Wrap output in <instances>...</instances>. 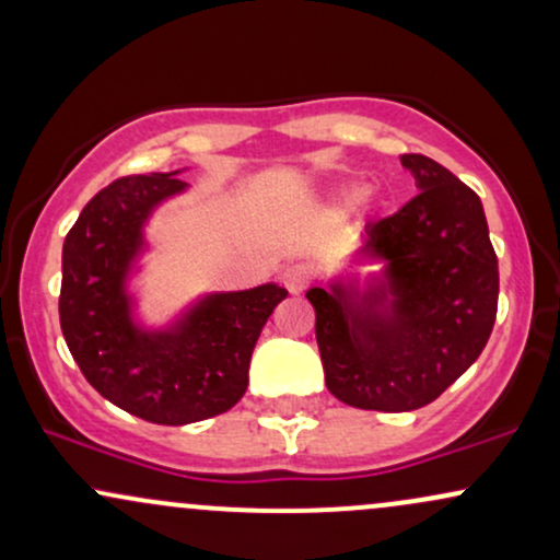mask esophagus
<instances>
[{"mask_svg": "<svg viewBox=\"0 0 560 560\" xmlns=\"http://www.w3.org/2000/svg\"><path fill=\"white\" fill-rule=\"evenodd\" d=\"M313 279H316V271L307 262H292V266L284 268V287L292 294L305 292L313 284Z\"/></svg>", "mask_w": 560, "mask_h": 560, "instance_id": "esophagus-1", "label": "esophagus"}]
</instances>
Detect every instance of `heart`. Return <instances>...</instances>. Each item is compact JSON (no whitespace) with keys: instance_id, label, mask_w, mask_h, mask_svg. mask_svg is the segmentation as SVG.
Instances as JSON below:
<instances>
[{"instance_id":"obj_1","label":"heart","mask_w":560,"mask_h":560,"mask_svg":"<svg viewBox=\"0 0 560 560\" xmlns=\"http://www.w3.org/2000/svg\"><path fill=\"white\" fill-rule=\"evenodd\" d=\"M345 197H350V195H347V191H345Z\"/></svg>"}]
</instances>
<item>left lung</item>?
<instances>
[{
  "label": "left lung",
  "instance_id": "8db88e82",
  "mask_svg": "<svg viewBox=\"0 0 560 560\" xmlns=\"http://www.w3.org/2000/svg\"><path fill=\"white\" fill-rule=\"evenodd\" d=\"M419 195L365 226L352 262L378 271L307 289L326 387L352 408L429 405L485 350L498 313V255L477 191L427 155H402Z\"/></svg>",
  "mask_w": 560,
  "mask_h": 560
}]
</instances>
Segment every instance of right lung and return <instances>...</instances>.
I'll return each instance as SVG.
<instances>
[{"label":"right lung","instance_id":"add662e5","mask_svg":"<svg viewBox=\"0 0 560 560\" xmlns=\"http://www.w3.org/2000/svg\"><path fill=\"white\" fill-rule=\"evenodd\" d=\"M182 171L105 186L62 244L60 326L70 355L105 400L163 427L213 419L242 400L255 342L287 298L279 284L210 292L168 326H144L128 284L150 215L189 186Z\"/></svg>","mask_w":560,"mask_h":560}]
</instances>
